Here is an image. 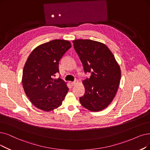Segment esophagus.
<instances>
[{"mask_svg":"<svg viewBox=\"0 0 150 150\" xmlns=\"http://www.w3.org/2000/svg\"><path fill=\"white\" fill-rule=\"evenodd\" d=\"M78 81H73V82H71V84L73 86H74V85H76L77 83H78Z\"/></svg>","mask_w":150,"mask_h":150,"instance_id":"obj_1","label":"esophagus"}]
</instances>
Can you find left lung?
<instances>
[{
  "mask_svg": "<svg viewBox=\"0 0 150 150\" xmlns=\"http://www.w3.org/2000/svg\"><path fill=\"white\" fill-rule=\"evenodd\" d=\"M85 73L91 76L82 81L85 93L81 105L91 111H100L115 98L121 79V69L111 50L103 43L89 39L73 41Z\"/></svg>",
  "mask_w": 150,
  "mask_h": 150,
  "instance_id": "8db88e82",
  "label": "left lung"
}]
</instances>
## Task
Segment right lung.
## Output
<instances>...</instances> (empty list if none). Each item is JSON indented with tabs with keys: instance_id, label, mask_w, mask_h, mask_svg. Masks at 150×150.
I'll return each mask as SVG.
<instances>
[{
	"instance_id": "obj_1",
	"label": "right lung",
	"mask_w": 150,
	"mask_h": 150,
	"mask_svg": "<svg viewBox=\"0 0 150 150\" xmlns=\"http://www.w3.org/2000/svg\"><path fill=\"white\" fill-rule=\"evenodd\" d=\"M71 47L68 40H53L37 47L28 58L23 71V86L38 109L50 111L62 105L69 89L63 80L53 77L59 73V60Z\"/></svg>"
}]
</instances>
